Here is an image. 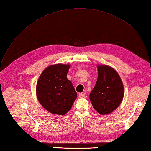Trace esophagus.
I'll return each instance as SVG.
<instances>
[{"label":"esophagus","mask_w":151,"mask_h":151,"mask_svg":"<svg viewBox=\"0 0 151 151\" xmlns=\"http://www.w3.org/2000/svg\"><path fill=\"white\" fill-rule=\"evenodd\" d=\"M84 96H85V95L84 94H83V93H79V98H84Z\"/></svg>","instance_id":"esophagus-1"}]
</instances>
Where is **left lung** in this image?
Here are the masks:
<instances>
[{"label": "left lung", "mask_w": 151, "mask_h": 151, "mask_svg": "<svg viewBox=\"0 0 151 151\" xmlns=\"http://www.w3.org/2000/svg\"><path fill=\"white\" fill-rule=\"evenodd\" d=\"M98 76L94 88L89 94L94 109L100 115H108L122 103L124 89L118 72L110 66L98 65Z\"/></svg>", "instance_id": "obj_1"}]
</instances>
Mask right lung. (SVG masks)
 I'll use <instances>...</instances> for the list:
<instances>
[{
  "instance_id": "add662e5",
  "label": "right lung",
  "mask_w": 151,
  "mask_h": 151,
  "mask_svg": "<svg viewBox=\"0 0 151 151\" xmlns=\"http://www.w3.org/2000/svg\"><path fill=\"white\" fill-rule=\"evenodd\" d=\"M70 65L57 63L42 72L36 84V94L41 105L50 113L64 115L72 108L77 93L67 74Z\"/></svg>"
}]
</instances>
